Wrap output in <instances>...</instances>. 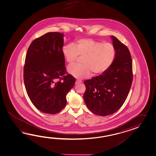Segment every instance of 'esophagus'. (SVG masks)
<instances>
[{
    "instance_id": "34e87169",
    "label": "esophagus",
    "mask_w": 156,
    "mask_h": 156,
    "mask_svg": "<svg viewBox=\"0 0 156 156\" xmlns=\"http://www.w3.org/2000/svg\"><path fill=\"white\" fill-rule=\"evenodd\" d=\"M82 83V81L81 80H77L76 81V84H79L80 83Z\"/></svg>"
}]
</instances>
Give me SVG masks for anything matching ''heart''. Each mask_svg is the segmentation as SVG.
<instances>
[{
	"label": "heart",
	"instance_id": "b5f03b06",
	"mask_svg": "<svg viewBox=\"0 0 156 156\" xmlns=\"http://www.w3.org/2000/svg\"><path fill=\"white\" fill-rule=\"evenodd\" d=\"M65 60L73 65L79 57H83L82 65H71L68 72L78 79L89 77L91 73L98 75L105 73L114 63L116 55V48L111 43H102L91 38H81L73 44L65 45L62 49Z\"/></svg>",
	"mask_w": 156,
	"mask_h": 156
}]
</instances>
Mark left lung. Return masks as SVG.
<instances>
[{
	"mask_svg": "<svg viewBox=\"0 0 156 156\" xmlns=\"http://www.w3.org/2000/svg\"><path fill=\"white\" fill-rule=\"evenodd\" d=\"M116 48L115 61L105 73L84 81L83 100L88 109L100 116L115 113L125 102L133 81L132 60L128 47L112 36Z\"/></svg>",
	"mask_w": 156,
	"mask_h": 156,
	"instance_id": "left-lung-1",
	"label": "left lung"
}]
</instances>
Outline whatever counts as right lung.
Returning <instances> with one entry per match:
<instances>
[{"label": "right lung", "mask_w": 156, "mask_h": 156, "mask_svg": "<svg viewBox=\"0 0 156 156\" xmlns=\"http://www.w3.org/2000/svg\"><path fill=\"white\" fill-rule=\"evenodd\" d=\"M63 37L62 33L48 32L33 40L25 59L27 93L34 106L47 114H55L63 109L67 94L76 81L66 70Z\"/></svg>", "instance_id": "right-lung-1"}]
</instances>
